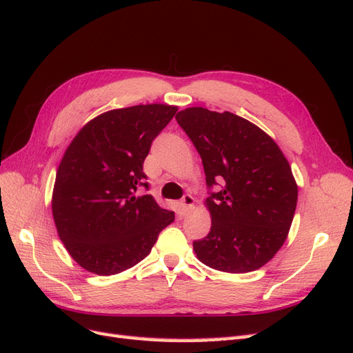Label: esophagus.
Listing matches in <instances>:
<instances>
[{"mask_svg":"<svg viewBox=\"0 0 353 353\" xmlns=\"http://www.w3.org/2000/svg\"><path fill=\"white\" fill-rule=\"evenodd\" d=\"M182 205H183L185 212H188L189 209H192V205H194V196L189 195V194L183 195V198H182Z\"/></svg>","mask_w":353,"mask_h":353,"instance_id":"esophagus-1","label":"esophagus"}]
</instances>
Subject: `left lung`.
<instances>
[{
    "instance_id": "left-lung-1",
    "label": "left lung",
    "mask_w": 353,
    "mask_h": 353,
    "mask_svg": "<svg viewBox=\"0 0 353 353\" xmlns=\"http://www.w3.org/2000/svg\"><path fill=\"white\" fill-rule=\"evenodd\" d=\"M203 159L210 232L194 241L203 264L225 273H249L267 264L285 243L298 188L274 140L230 112L191 107L176 114ZM223 186L213 193L211 188Z\"/></svg>"
}]
</instances>
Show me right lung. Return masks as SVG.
Listing matches in <instances>:
<instances>
[{"instance_id":"right-lung-1","label":"right lung","mask_w":353,"mask_h":353,"mask_svg":"<svg viewBox=\"0 0 353 353\" xmlns=\"http://www.w3.org/2000/svg\"><path fill=\"white\" fill-rule=\"evenodd\" d=\"M177 107L134 105L88 122L70 143L57 171L52 213L61 241L85 270L117 274L149 255L174 221L149 189L143 162Z\"/></svg>"}]
</instances>
